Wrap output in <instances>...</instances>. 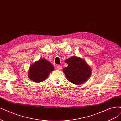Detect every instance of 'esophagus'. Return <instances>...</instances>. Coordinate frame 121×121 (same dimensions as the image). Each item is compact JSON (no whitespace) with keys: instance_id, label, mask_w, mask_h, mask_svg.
I'll list each match as a JSON object with an SVG mask.
<instances>
[{"instance_id":"obj_1","label":"esophagus","mask_w":121,"mask_h":121,"mask_svg":"<svg viewBox=\"0 0 121 121\" xmlns=\"http://www.w3.org/2000/svg\"><path fill=\"white\" fill-rule=\"evenodd\" d=\"M56 69L57 70H60L62 69V67L60 65H58L56 67Z\"/></svg>"}]
</instances>
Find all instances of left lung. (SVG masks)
Instances as JSON below:
<instances>
[{
  "label": "left lung",
  "mask_w": 121,
  "mask_h": 121,
  "mask_svg": "<svg viewBox=\"0 0 121 121\" xmlns=\"http://www.w3.org/2000/svg\"><path fill=\"white\" fill-rule=\"evenodd\" d=\"M68 64L63 69L67 79L75 85L85 82L90 77L92 69L85 60L77 56H72L65 60Z\"/></svg>",
  "instance_id": "obj_1"
}]
</instances>
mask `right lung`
I'll return each instance as SVG.
<instances>
[{
	"label": "right lung",
	"instance_id": "add662e5",
	"mask_svg": "<svg viewBox=\"0 0 121 121\" xmlns=\"http://www.w3.org/2000/svg\"><path fill=\"white\" fill-rule=\"evenodd\" d=\"M54 70V66L50 62L41 58L30 65L28 72V77L34 82H42Z\"/></svg>",
	"mask_w": 121,
	"mask_h": 121
}]
</instances>
